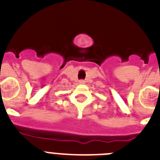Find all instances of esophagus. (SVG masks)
<instances>
[{
	"label": "esophagus",
	"mask_w": 160,
	"mask_h": 160,
	"mask_svg": "<svg viewBox=\"0 0 160 160\" xmlns=\"http://www.w3.org/2000/svg\"><path fill=\"white\" fill-rule=\"evenodd\" d=\"M78 83L79 84H85V81L84 80H80V81H78Z\"/></svg>",
	"instance_id": "34e87169"
}]
</instances>
